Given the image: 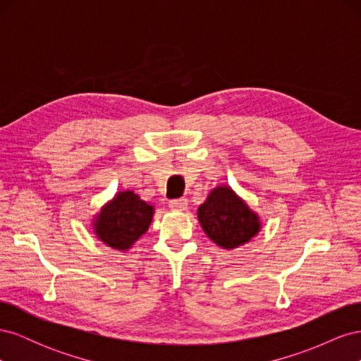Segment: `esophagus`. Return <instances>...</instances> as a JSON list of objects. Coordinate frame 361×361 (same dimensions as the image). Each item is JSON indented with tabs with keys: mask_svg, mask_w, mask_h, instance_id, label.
I'll use <instances>...</instances> for the list:
<instances>
[{
	"mask_svg": "<svg viewBox=\"0 0 361 361\" xmlns=\"http://www.w3.org/2000/svg\"><path fill=\"white\" fill-rule=\"evenodd\" d=\"M169 206H170V209H173V211H185L187 209V206H188V200L187 199H174V200H170L169 202Z\"/></svg>",
	"mask_w": 361,
	"mask_h": 361,
	"instance_id": "obj_1",
	"label": "esophagus"
}]
</instances>
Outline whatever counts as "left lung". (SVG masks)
Segmentation results:
<instances>
[{
  "label": "left lung",
  "instance_id": "1",
  "mask_svg": "<svg viewBox=\"0 0 361 361\" xmlns=\"http://www.w3.org/2000/svg\"><path fill=\"white\" fill-rule=\"evenodd\" d=\"M197 218L206 236L224 250L250 243L260 232V218L228 187H215L197 209Z\"/></svg>",
  "mask_w": 361,
  "mask_h": 361
}]
</instances>
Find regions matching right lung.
Segmentation results:
<instances>
[{"mask_svg":"<svg viewBox=\"0 0 361 361\" xmlns=\"http://www.w3.org/2000/svg\"><path fill=\"white\" fill-rule=\"evenodd\" d=\"M154 214L155 207L134 191H118L93 216V232L105 245L125 253L147 232Z\"/></svg>","mask_w":361,"mask_h":361,"instance_id":"add662e5","label":"right lung"}]
</instances>
